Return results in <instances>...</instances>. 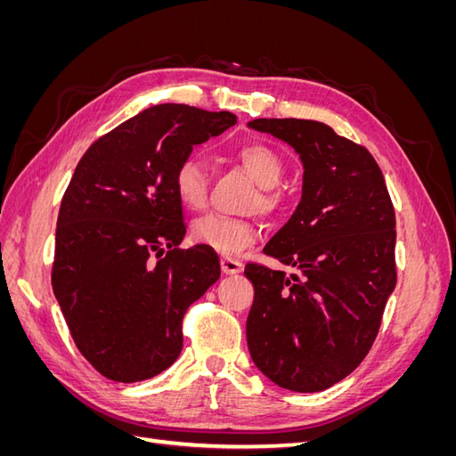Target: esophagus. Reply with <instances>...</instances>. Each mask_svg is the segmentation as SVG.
I'll list each match as a JSON object with an SVG mask.
<instances>
[{
    "instance_id": "obj_1",
    "label": "esophagus",
    "mask_w": 456,
    "mask_h": 456,
    "mask_svg": "<svg viewBox=\"0 0 456 456\" xmlns=\"http://www.w3.org/2000/svg\"><path fill=\"white\" fill-rule=\"evenodd\" d=\"M220 268L226 275H233V273H240L243 270V265L238 258H232V256H223L220 258Z\"/></svg>"
}]
</instances>
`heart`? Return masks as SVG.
I'll return each instance as SVG.
<instances>
[{
  "label": "heart",
  "instance_id": "1",
  "mask_svg": "<svg viewBox=\"0 0 456 456\" xmlns=\"http://www.w3.org/2000/svg\"><path fill=\"white\" fill-rule=\"evenodd\" d=\"M236 159L241 167L249 173L255 183L262 188L260 194V209L265 213H273L280 209L281 196L273 186L280 183L283 175V159L272 146L249 141L243 142L236 150ZM173 190L176 200L181 201L190 211H201L207 205L209 196V181L201 159L186 158L173 175ZM190 238L194 243L207 247L223 255H238L245 247H249L256 238V228L249 220L233 218L226 215L211 213L198 218L190 228Z\"/></svg>",
  "mask_w": 456,
  "mask_h": 456
}]
</instances>
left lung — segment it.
Listing matches in <instances>:
<instances>
[{
  "label": "left lung",
  "instance_id": "1",
  "mask_svg": "<svg viewBox=\"0 0 456 456\" xmlns=\"http://www.w3.org/2000/svg\"><path fill=\"white\" fill-rule=\"evenodd\" d=\"M298 154L302 198L265 253L298 273L247 265V346L291 392H322L363 362L395 287V213L369 151L322 121L253 119Z\"/></svg>",
  "mask_w": 456,
  "mask_h": 456
}]
</instances>
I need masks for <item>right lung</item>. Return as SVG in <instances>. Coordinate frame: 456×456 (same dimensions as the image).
<instances>
[{"mask_svg": "<svg viewBox=\"0 0 456 456\" xmlns=\"http://www.w3.org/2000/svg\"><path fill=\"white\" fill-rule=\"evenodd\" d=\"M232 126L230 112L158 104L94 141L77 163L51 283L77 350L110 380L141 382L171 367L188 306L220 278L213 249H178L186 226L173 175L196 144Z\"/></svg>", "mask_w": 456, "mask_h": 456, "instance_id": "add662e5", "label": "right lung"}]
</instances>
